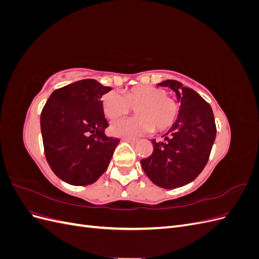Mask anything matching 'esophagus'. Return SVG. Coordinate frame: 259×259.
<instances>
[{"instance_id":"1","label":"esophagus","mask_w":259,"mask_h":259,"mask_svg":"<svg viewBox=\"0 0 259 259\" xmlns=\"http://www.w3.org/2000/svg\"><path fill=\"white\" fill-rule=\"evenodd\" d=\"M123 140H124V142H126V143L131 144V145H135V144L138 143L137 139H132V138H124Z\"/></svg>"}]
</instances>
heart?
<instances>
[{"mask_svg": "<svg viewBox=\"0 0 259 259\" xmlns=\"http://www.w3.org/2000/svg\"><path fill=\"white\" fill-rule=\"evenodd\" d=\"M101 109L108 119H115L135 109L138 115L122 117L110 125L114 136L134 138L152 132H164L175 124L178 106L166 91L152 85H140L120 95L109 92L101 97Z\"/></svg>", "mask_w": 259, "mask_h": 259, "instance_id": "heart-1", "label": "heart"}]
</instances>
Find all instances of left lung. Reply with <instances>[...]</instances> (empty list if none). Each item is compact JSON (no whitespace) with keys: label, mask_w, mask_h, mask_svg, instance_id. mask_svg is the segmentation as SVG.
Here are the masks:
<instances>
[{"label":"left lung","mask_w":259,"mask_h":259,"mask_svg":"<svg viewBox=\"0 0 259 259\" xmlns=\"http://www.w3.org/2000/svg\"><path fill=\"white\" fill-rule=\"evenodd\" d=\"M175 92L180 104L175 124L162 142L151 140L153 152L140 161L151 182L164 189H174L193 182L208 161L216 137L210 106L197 92L175 80L156 84Z\"/></svg>","instance_id":"8db88e82"}]
</instances>
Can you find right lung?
Wrapping results in <instances>:
<instances>
[{"label":"right lung","instance_id":"obj_1","mask_svg":"<svg viewBox=\"0 0 259 259\" xmlns=\"http://www.w3.org/2000/svg\"><path fill=\"white\" fill-rule=\"evenodd\" d=\"M111 91L86 79L52 93L41 113L44 151L52 170L72 186L94 184L109 166L120 140L108 137L101 97Z\"/></svg>","mask_w":259,"mask_h":259}]
</instances>
